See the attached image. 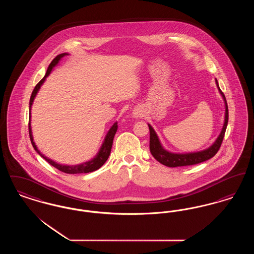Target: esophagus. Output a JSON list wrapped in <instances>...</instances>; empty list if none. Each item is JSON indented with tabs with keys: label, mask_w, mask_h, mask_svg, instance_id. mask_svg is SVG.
I'll use <instances>...</instances> for the list:
<instances>
[{
	"label": "esophagus",
	"mask_w": 254,
	"mask_h": 254,
	"mask_svg": "<svg viewBox=\"0 0 254 254\" xmlns=\"http://www.w3.org/2000/svg\"><path fill=\"white\" fill-rule=\"evenodd\" d=\"M143 115H144V112H143V110H142V109H139V108L133 109V118H135V119H138V118H141Z\"/></svg>",
	"instance_id": "obj_1"
}]
</instances>
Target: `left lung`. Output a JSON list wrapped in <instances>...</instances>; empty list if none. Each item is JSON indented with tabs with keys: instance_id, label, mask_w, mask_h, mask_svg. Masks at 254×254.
Segmentation results:
<instances>
[{
	"instance_id": "left-lung-1",
	"label": "left lung",
	"mask_w": 254,
	"mask_h": 254,
	"mask_svg": "<svg viewBox=\"0 0 254 254\" xmlns=\"http://www.w3.org/2000/svg\"><path fill=\"white\" fill-rule=\"evenodd\" d=\"M218 90L221 94V96L224 100L225 104V120L224 125L221 129V132L218 135L217 139L214 141V143L207 148L200 150V151H194V152H186V153H176L167 150L160 142V139L158 137L157 133L155 132L154 128L149 125V149L152 154V156L157 160L159 163L169 167V168H176V167H184V166H191L196 165L202 162H205L206 160L213 157L217 153L221 144L223 142V138L227 129L228 121H229V109L226 97L224 93L221 91L219 85H218L217 79H215Z\"/></svg>"
}]
</instances>
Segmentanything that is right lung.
Masks as SVG:
<instances>
[{
    "label": "right lung",
    "mask_w": 254,
    "mask_h": 254,
    "mask_svg": "<svg viewBox=\"0 0 254 254\" xmlns=\"http://www.w3.org/2000/svg\"><path fill=\"white\" fill-rule=\"evenodd\" d=\"M68 55V53H62L59 54L58 56H56L53 61L50 63V64L48 67V70L47 73L45 75V77L37 84L34 90L32 91V94L30 97V101H29V112H30V116H29V124H28V129H29V137H30V141H31V144L33 145L34 149L36 150L37 153L41 156V157L44 158L47 162H49V164L51 166H53L54 168H56L57 169H59L61 171L64 172V173H68V174H77V173H88V172H92V171H95L97 169H100L105 163L106 161L108 160L109 154H110V151H111V147H112V144H113V138L115 136V133L117 131V128H118V125H117V122H115L111 127L109 128V131L107 133L104 141H103V144L101 145L99 151L97 152L96 155L94 156V158H92L91 160L87 161V162H84L82 164H78V165H63V164H59L55 161H53L52 159L45 156L37 147L36 144L34 142V139H33V135H32V129H31V108H32V104L34 102V99L36 97L37 93L39 92L41 86L43 85V84L45 83L47 77H49V74L51 73V71L53 70V68L59 64V62L62 60L63 57Z\"/></svg>",
    "instance_id": "obj_1"
}]
</instances>
